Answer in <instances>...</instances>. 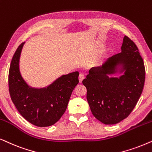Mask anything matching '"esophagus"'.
<instances>
[{
    "mask_svg": "<svg viewBox=\"0 0 152 152\" xmlns=\"http://www.w3.org/2000/svg\"><path fill=\"white\" fill-rule=\"evenodd\" d=\"M84 78H85V76H84L83 74H80L79 75V76H78V80H79V82L80 83H82L83 80Z\"/></svg>",
    "mask_w": 152,
    "mask_h": 152,
    "instance_id": "1",
    "label": "esophagus"
}]
</instances>
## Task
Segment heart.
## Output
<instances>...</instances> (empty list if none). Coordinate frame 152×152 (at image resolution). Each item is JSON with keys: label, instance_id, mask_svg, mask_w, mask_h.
I'll list each match as a JSON object with an SVG mask.
<instances>
[{"label": "heart", "instance_id": "heart-1", "mask_svg": "<svg viewBox=\"0 0 152 152\" xmlns=\"http://www.w3.org/2000/svg\"><path fill=\"white\" fill-rule=\"evenodd\" d=\"M102 62V54H98L96 57L94 58V60H92V64L94 66H99L100 65L101 63Z\"/></svg>", "mask_w": 152, "mask_h": 152}]
</instances>
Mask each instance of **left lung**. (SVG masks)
I'll return each mask as SVG.
<instances>
[{
    "label": "left lung",
    "instance_id": "8db88e82",
    "mask_svg": "<svg viewBox=\"0 0 152 152\" xmlns=\"http://www.w3.org/2000/svg\"><path fill=\"white\" fill-rule=\"evenodd\" d=\"M122 52L102 66L91 68L83 84L93 115L105 124H115L132 112L142 94L145 79L144 62L134 42L124 36ZM124 72L119 78L109 75Z\"/></svg>",
    "mask_w": 152,
    "mask_h": 152
}]
</instances>
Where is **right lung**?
Listing matches in <instances>:
<instances>
[{"mask_svg": "<svg viewBox=\"0 0 152 152\" xmlns=\"http://www.w3.org/2000/svg\"><path fill=\"white\" fill-rule=\"evenodd\" d=\"M24 43L17 48L10 64L8 76L10 97L28 122L40 127L51 126L65 112L71 94L78 83L79 73L63 75L46 88H30L19 71L20 56Z\"/></svg>", "mask_w": 152, "mask_h": 152, "instance_id": "1", "label": "right lung"}]
</instances>
